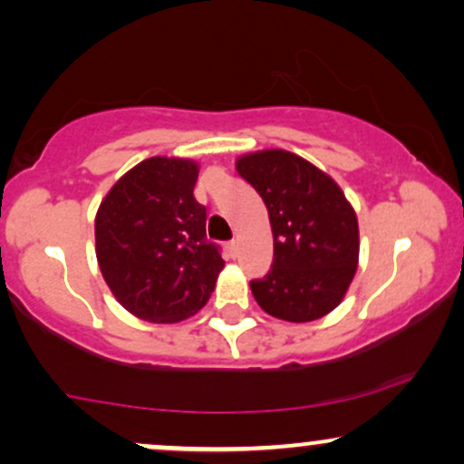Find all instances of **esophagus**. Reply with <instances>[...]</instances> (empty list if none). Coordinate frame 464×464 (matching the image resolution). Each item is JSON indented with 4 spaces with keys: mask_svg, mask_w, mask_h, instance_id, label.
I'll return each mask as SVG.
<instances>
[{
    "mask_svg": "<svg viewBox=\"0 0 464 464\" xmlns=\"http://www.w3.org/2000/svg\"><path fill=\"white\" fill-rule=\"evenodd\" d=\"M227 248H228V253H231L233 257H236V255H237V242H236V239H231V242H227Z\"/></svg>",
    "mask_w": 464,
    "mask_h": 464,
    "instance_id": "obj_1",
    "label": "esophagus"
}]
</instances>
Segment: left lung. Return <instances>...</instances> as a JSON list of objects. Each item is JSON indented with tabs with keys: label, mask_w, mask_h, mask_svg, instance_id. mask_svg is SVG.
I'll return each mask as SVG.
<instances>
[{
	"label": "left lung",
	"mask_w": 464,
	"mask_h": 464,
	"mask_svg": "<svg viewBox=\"0 0 464 464\" xmlns=\"http://www.w3.org/2000/svg\"><path fill=\"white\" fill-rule=\"evenodd\" d=\"M236 168L266 202L275 237L273 268L250 281L255 301L287 323L323 318L340 305L358 270L353 207L332 177L299 154H244Z\"/></svg>",
	"instance_id": "1"
}]
</instances>
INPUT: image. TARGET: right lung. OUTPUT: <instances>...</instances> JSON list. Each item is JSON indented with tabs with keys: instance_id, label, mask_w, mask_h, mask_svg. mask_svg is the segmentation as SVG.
<instances>
[{
	"instance_id": "right-lung-1",
	"label": "right lung",
	"mask_w": 464,
	"mask_h": 464,
	"mask_svg": "<svg viewBox=\"0 0 464 464\" xmlns=\"http://www.w3.org/2000/svg\"><path fill=\"white\" fill-rule=\"evenodd\" d=\"M198 163L152 157L111 188L95 216V255L106 285L130 314L179 323L209 301L225 268L194 198Z\"/></svg>"
}]
</instances>
